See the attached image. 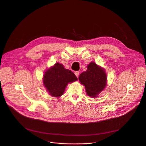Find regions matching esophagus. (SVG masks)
Masks as SVG:
<instances>
[{
    "label": "esophagus",
    "instance_id": "34e87169",
    "mask_svg": "<svg viewBox=\"0 0 146 146\" xmlns=\"http://www.w3.org/2000/svg\"><path fill=\"white\" fill-rule=\"evenodd\" d=\"M79 74H80V72L78 71L75 72V75H76V77H77V78H78V77H79Z\"/></svg>",
    "mask_w": 146,
    "mask_h": 146
}]
</instances>
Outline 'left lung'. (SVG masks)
<instances>
[{"instance_id":"8db88e82","label":"left lung","mask_w":146,"mask_h":146,"mask_svg":"<svg viewBox=\"0 0 146 146\" xmlns=\"http://www.w3.org/2000/svg\"><path fill=\"white\" fill-rule=\"evenodd\" d=\"M87 71L81 73L79 77L81 84L85 86L87 95L96 98L107 85V75L105 69L91 62L87 66Z\"/></svg>"}]
</instances>
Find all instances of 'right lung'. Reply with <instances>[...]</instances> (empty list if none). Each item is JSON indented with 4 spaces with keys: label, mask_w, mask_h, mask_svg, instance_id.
<instances>
[{
    "label": "right lung",
    "mask_w": 146,
    "mask_h": 146,
    "mask_svg": "<svg viewBox=\"0 0 146 146\" xmlns=\"http://www.w3.org/2000/svg\"><path fill=\"white\" fill-rule=\"evenodd\" d=\"M75 74L59 62L47 69L43 77V86L51 96L59 98L63 95L69 83L77 81Z\"/></svg>",
    "instance_id": "1"
}]
</instances>
